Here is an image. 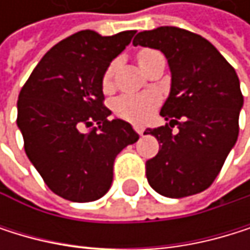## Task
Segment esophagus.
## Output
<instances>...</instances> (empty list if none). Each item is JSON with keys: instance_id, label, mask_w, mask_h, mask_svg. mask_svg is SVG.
Returning a JSON list of instances; mask_svg holds the SVG:
<instances>
[{"instance_id": "1", "label": "esophagus", "mask_w": 250, "mask_h": 250, "mask_svg": "<svg viewBox=\"0 0 250 250\" xmlns=\"http://www.w3.org/2000/svg\"><path fill=\"white\" fill-rule=\"evenodd\" d=\"M133 129H135V132H136L138 135H142V133H144V127L139 126V124H133Z\"/></svg>"}]
</instances>
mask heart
Masks as SVG:
<instances>
[{"instance_id":"obj_1","label":"heart","mask_w":250,"mask_h":250,"mask_svg":"<svg viewBox=\"0 0 250 250\" xmlns=\"http://www.w3.org/2000/svg\"><path fill=\"white\" fill-rule=\"evenodd\" d=\"M156 51L151 49H144L138 54V62L142 67L146 64V61L154 55ZM115 72V62H111L109 67L106 69L103 75V88L109 90L111 83H112V76ZM159 103L157 96L146 93V94H135V96H121L114 102V111L118 117L129 120V121H135V123H142L146 121L153 111L156 109Z\"/></svg>"}]
</instances>
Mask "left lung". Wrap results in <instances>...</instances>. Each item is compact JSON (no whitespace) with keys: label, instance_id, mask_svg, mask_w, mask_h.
<instances>
[{"label":"left lung","instance_id":"obj_1","mask_svg":"<svg viewBox=\"0 0 250 250\" xmlns=\"http://www.w3.org/2000/svg\"><path fill=\"white\" fill-rule=\"evenodd\" d=\"M133 44L159 49L171 70V91L160 109L169 123L144 132L160 144L146 163L148 183L168 198L203 192L237 142L243 108L238 76L208 40L177 26L138 33Z\"/></svg>","mask_w":250,"mask_h":250}]
</instances>
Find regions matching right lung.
I'll use <instances>...</instances> for the list:
<instances>
[{
  "label": "right lung",
  "mask_w": 250,
  "mask_h": 250,
  "mask_svg": "<svg viewBox=\"0 0 250 250\" xmlns=\"http://www.w3.org/2000/svg\"><path fill=\"white\" fill-rule=\"evenodd\" d=\"M136 31L100 36L83 30L57 43L36 65L18 99V127L28 159L44 183L73 203L102 198L114 160L139 135L127 121L108 120L103 75ZM98 124L88 132L83 127Z\"/></svg>",
  "instance_id": "1"
}]
</instances>
